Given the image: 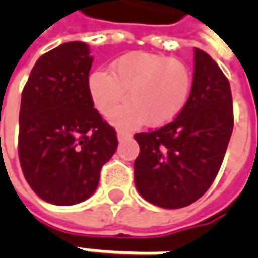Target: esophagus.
<instances>
[{
	"instance_id": "1",
	"label": "esophagus",
	"mask_w": 258,
	"mask_h": 258,
	"mask_svg": "<svg viewBox=\"0 0 258 258\" xmlns=\"http://www.w3.org/2000/svg\"><path fill=\"white\" fill-rule=\"evenodd\" d=\"M132 134L129 132V131H126V129H117V139L119 141H123V139H127V138H131Z\"/></svg>"
}]
</instances>
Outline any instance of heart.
<instances>
[{
	"label": "heart",
	"mask_w": 258,
	"mask_h": 258,
	"mask_svg": "<svg viewBox=\"0 0 258 258\" xmlns=\"http://www.w3.org/2000/svg\"><path fill=\"white\" fill-rule=\"evenodd\" d=\"M110 72L97 69L89 76V92L96 109L109 114L116 124L135 126L146 122L162 126L172 122L188 103L192 70L179 58L135 51L119 57Z\"/></svg>",
	"instance_id": "heart-1"
}]
</instances>
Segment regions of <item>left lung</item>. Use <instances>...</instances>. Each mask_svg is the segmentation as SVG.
Listing matches in <instances>:
<instances>
[{
	"label": "left lung",
	"instance_id": "1",
	"mask_svg": "<svg viewBox=\"0 0 258 258\" xmlns=\"http://www.w3.org/2000/svg\"><path fill=\"white\" fill-rule=\"evenodd\" d=\"M192 89L172 122L135 135L141 152L135 185L146 201L182 208L201 198L221 168L233 134V96L223 70L205 51L194 50Z\"/></svg>",
	"mask_w": 258,
	"mask_h": 258
}]
</instances>
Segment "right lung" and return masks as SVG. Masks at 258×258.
<instances>
[{
	"label": "right lung",
	"instance_id": "right-lung-1",
	"mask_svg": "<svg viewBox=\"0 0 258 258\" xmlns=\"http://www.w3.org/2000/svg\"><path fill=\"white\" fill-rule=\"evenodd\" d=\"M92 63L86 43L58 45L37 60L21 94V169L31 189L54 205L87 200L117 148L116 131L93 107Z\"/></svg>",
	"mask_w": 258,
	"mask_h": 258
}]
</instances>
